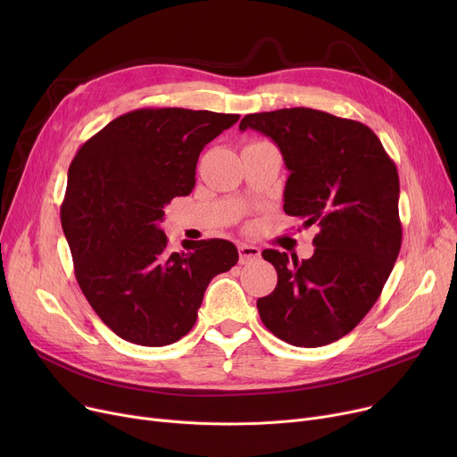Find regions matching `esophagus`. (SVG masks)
I'll list each match as a JSON object with an SVG mask.
<instances>
[{
  "instance_id": "esophagus-1",
  "label": "esophagus",
  "mask_w": 457,
  "mask_h": 457,
  "mask_svg": "<svg viewBox=\"0 0 457 457\" xmlns=\"http://www.w3.org/2000/svg\"><path fill=\"white\" fill-rule=\"evenodd\" d=\"M261 257V250L252 245H238V261L246 265L250 261H255Z\"/></svg>"
}]
</instances>
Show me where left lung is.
<instances>
[{"label": "left lung", "instance_id": "obj_1", "mask_svg": "<svg viewBox=\"0 0 457 457\" xmlns=\"http://www.w3.org/2000/svg\"><path fill=\"white\" fill-rule=\"evenodd\" d=\"M238 129L278 144L291 172L283 209L319 226L309 259L262 252L278 285L257 300L259 317L293 346L339 341L379 298L402 246L396 164L370 128L317 109L246 114Z\"/></svg>", "mask_w": 457, "mask_h": 457}]
</instances>
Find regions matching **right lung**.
<instances>
[{
  "mask_svg": "<svg viewBox=\"0 0 457 457\" xmlns=\"http://www.w3.org/2000/svg\"><path fill=\"white\" fill-rule=\"evenodd\" d=\"M238 114L179 107L137 109L114 118L68 168L61 224L76 279L118 337L140 346L179 341L196 322L209 281L237 265L224 238L168 252L164 205L187 196L196 162Z\"/></svg>",
  "mask_w": 457,
  "mask_h": 457,
  "instance_id": "1",
  "label": "right lung"
}]
</instances>
